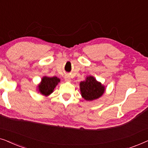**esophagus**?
Segmentation results:
<instances>
[{"label":"esophagus","instance_id":"esophagus-1","mask_svg":"<svg viewBox=\"0 0 148 148\" xmlns=\"http://www.w3.org/2000/svg\"><path fill=\"white\" fill-rule=\"evenodd\" d=\"M64 80L66 81V82H71V77L69 75H66L65 76H64Z\"/></svg>","mask_w":148,"mask_h":148}]
</instances>
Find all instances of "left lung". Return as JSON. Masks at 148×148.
I'll return each instance as SVG.
<instances>
[{"label": "left lung", "mask_w": 148, "mask_h": 148, "mask_svg": "<svg viewBox=\"0 0 148 148\" xmlns=\"http://www.w3.org/2000/svg\"><path fill=\"white\" fill-rule=\"evenodd\" d=\"M79 86L82 96L88 101L99 98L105 91V87L93 76L87 77L86 80L80 82Z\"/></svg>", "instance_id": "left-lung-1"}]
</instances>
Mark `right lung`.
Listing matches in <instances>:
<instances>
[{
  "instance_id": "right-lung-1",
  "label": "right lung",
  "mask_w": 148,
  "mask_h": 148,
  "mask_svg": "<svg viewBox=\"0 0 148 148\" xmlns=\"http://www.w3.org/2000/svg\"><path fill=\"white\" fill-rule=\"evenodd\" d=\"M59 82L60 79L56 77H49L45 76L42 79L41 83L38 85V90L40 94L48 96L53 92L54 89Z\"/></svg>"
}]
</instances>
